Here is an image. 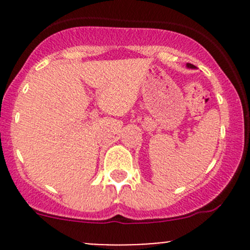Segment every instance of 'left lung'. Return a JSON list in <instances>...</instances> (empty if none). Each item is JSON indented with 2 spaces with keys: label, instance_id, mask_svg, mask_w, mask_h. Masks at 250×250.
Masks as SVG:
<instances>
[{
  "label": "left lung",
  "instance_id": "1",
  "mask_svg": "<svg viewBox=\"0 0 250 250\" xmlns=\"http://www.w3.org/2000/svg\"><path fill=\"white\" fill-rule=\"evenodd\" d=\"M186 66L190 67V69H195V65H192V64H188V65H186Z\"/></svg>",
  "mask_w": 250,
  "mask_h": 250
}]
</instances>
